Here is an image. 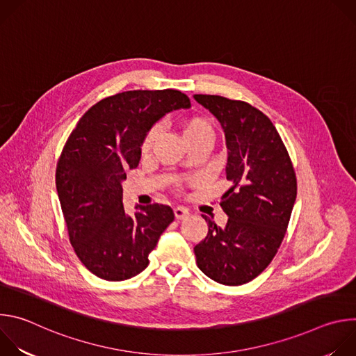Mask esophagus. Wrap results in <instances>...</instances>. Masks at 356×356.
I'll use <instances>...</instances> for the list:
<instances>
[{
  "instance_id": "34e87169",
  "label": "esophagus",
  "mask_w": 356,
  "mask_h": 356,
  "mask_svg": "<svg viewBox=\"0 0 356 356\" xmlns=\"http://www.w3.org/2000/svg\"><path fill=\"white\" fill-rule=\"evenodd\" d=\"M175 217L177 218V220H184V218H187L188 217V210L187 209H184V207H176L175 210Z\"/></svg>"
}]
</instances>
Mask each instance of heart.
<instances>
[{
	"label": "heart",
	"instance_id": "heart-1",
	"mask_svg": "<svg viewBox=\"0 0 356 356\" xmlns=\"http://www.w3.org/2000/svg\"><path fill=\"white\" fill-rule=\"evenodd\" d=\"M213 135H214V129L211 122L202 117H191L181 124V139L184 140L186 145L197 140H206L211 143ZM156 138H158V128H152L146 132L140 145L142 155L149 154L150 149L154 147Z\"/></svg>",
	"mask_w": 356,
	"mask_h": 356
}]
</instances>
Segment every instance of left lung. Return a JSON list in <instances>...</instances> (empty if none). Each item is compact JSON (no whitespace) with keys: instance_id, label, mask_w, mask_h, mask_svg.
I'll return each instance as SVG.
<instances>
[{"instance_id":"1","label":"left lung","mask_w":356,"mask_h":356,"mask_svg":"<svg viewBox=\"0 0 356 356\" xmlns=\"http://www.w3.org/2000/svg\"><path fill=\"white\" fill-rule=\"evenodd\" d=\"M194 98L225 132V172L232 183L220 202L227 225L220 228L202 216L209 234L194 246L195 262L221 284H245L269 266L280 248L297 195L296 172L277 129L262 111L221 95Z\"/></svg>"}]
</instances>
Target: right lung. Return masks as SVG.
<instances>
[{"instance_id": "add662e5", "label": "right lung", "mask_w": 356, "mask_h": 356, "mask_svg": "<svg viewBox=\"0 0 356 356\" xmlns=\"http://www.w3.org/2000/svg\"><path fill=\"white\" fill-rule=\"evenodd\" d=\"M188 107L190 98L173 88L118 92L94 104L67 138L56 188L70 243L97 277L121 282L145 270L149 253L173 222V210L158 202L128 216L121 181L138 166L150 127Z\"/></svg>"}]
</instances>
